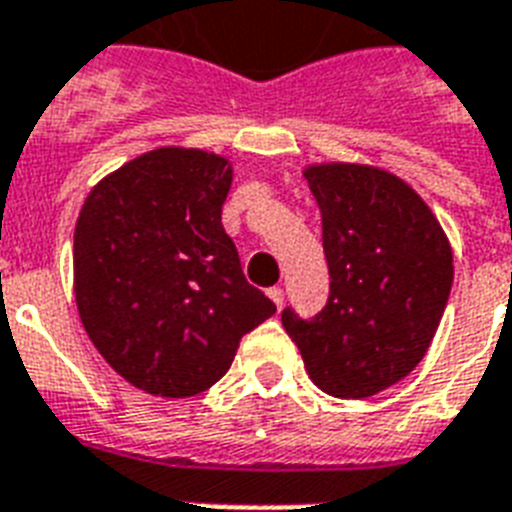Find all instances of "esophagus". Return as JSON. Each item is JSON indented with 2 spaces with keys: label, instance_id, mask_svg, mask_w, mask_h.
<instances>
[{
  "label": "esophagus",
  "instance_id": "esophagus-1",
  "mask_svg": "<svg viewBox=\"0 0 512 512\" xmlns=\"http://www.w3.org/2000/svg\"><path fill=\"white\" fill-rule=\"evenodd\" d=\"M268 297H271L273 303H276V308H279V311L284 308V289L271 287V289H268Z\"/></svg>",
  "mask_w": 512,
  "mask_h": 512
}]
</instances>
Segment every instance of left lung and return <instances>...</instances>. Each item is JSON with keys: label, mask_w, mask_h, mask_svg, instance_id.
<instances>
[{"label": "left lung", "mask_w": 512, "mask_h": 512, "mask_svg": "<svg viewBox=\"0 0 512 512\" xmlns=\"http://www.w3.org/2000/svg\"><path fill=\"white\" fill-rule=\"evenodd\" d=\"M329 297L313 319L281 324L305 369L335 398H369L420 364L452 292V247L412 185L366 164H313Z\"/></svg>", "instance_id": "8db88e82"}]
</instances>
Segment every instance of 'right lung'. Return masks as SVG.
Instances as JSON below:
<instances>
[{"instance_id": "obj_1", "label": "right lung", "mask_w": 512, "mask_h": 512, "mask_svg": "<svg viewBox=\"0 0 512 512\" xmlns=\"http://www.w3.org/2000/svg\"><path fill=\"white\" fill-rule=\"evenodd\" d=\"M228 159L156 148L103 177L74 231V295L92 345L135 388H212L276 305L252 287L223 228Z\"/></svg>"}]
</instances>
